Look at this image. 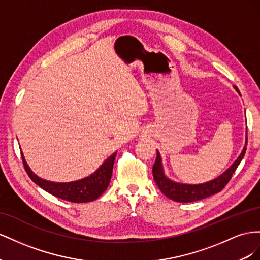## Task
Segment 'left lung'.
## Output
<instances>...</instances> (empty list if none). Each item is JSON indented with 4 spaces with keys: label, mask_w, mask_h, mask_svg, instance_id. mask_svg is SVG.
<instances>
[{
    "label": "left lung",
    "mask_w": 260,
    "mask_h": 260,
    "mask_svg": "<svg viewBox=\"0 0 260 260\" xmlns=\"http://www.w3.org/2000/svg\"><path fill=\"white\" fill-rule=\"evenodd\" d=\"M236 91L240 93L237 90V88L234 86ZM246 147H247V135L245 139V146H244L241 154L237 157V159L233 162V165L230 167L228 170L219 175L216 179H213L209 182L202 183V184H183V183H177L172 181L171 179L165 174V170H163L162 166V159L160 152L157 150V159L152 168V174L153 179L157 183L159 189L165 194L168 198L174 200V202L179 203H191V202H197V200L204 199L209 197L211 195L217 194V192L221 191L224 188L225 185L231 180L233 173L235 172L236 168L239 167L242 159L244 158L246 152Z\"/></svg>",
    "instance_id": "8db88e82"
}]
</instances>
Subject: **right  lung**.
I'll use <instances>...</instances> for the list:
<instances>
[{"label": "right lung", "instance_id": "1", "mask_svg": "<svg viewBox=\"0 0 260 260\" xmlns=\"http://www.w3.org/2000/svg\"><path fill=\"white\" fill-rule=\"evenodd\" d=\"M116 152L102 163L100 168L97 171L93 172L84 179L74 181V182H51L44 179H41L37 174H35L31 169L29 168L23 152H21V158H23V163L27 174L29 177L35 182L38 186L42 189L50 192L51 195L58 197L68 202L72 203H88L93 202L102 195L111 181V176H112L113 171V165L115 160Z\"/></svg>", "mask_w": 260, "mask_h": 260}]
</instances>
